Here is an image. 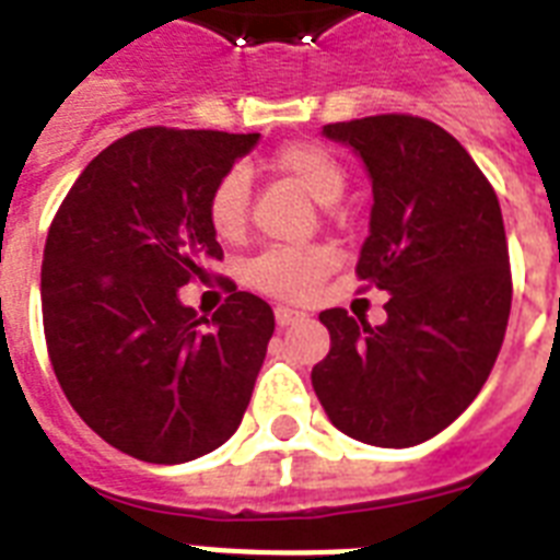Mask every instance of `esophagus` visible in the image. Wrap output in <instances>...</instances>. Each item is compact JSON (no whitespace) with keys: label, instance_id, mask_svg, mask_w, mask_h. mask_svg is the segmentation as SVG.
I'll use <instances>...</instances> for the list:
<instances>
[{"label":"esophagus","instance_id":"34e87169","mask_svg":"<svg viewBox=\"0 0 560 560\" xmlns=\"http://www.w3.org/2000/svg\"><path fill=\"white\" fill-rule=\"evenodd\" d=\"M299 319H305V314L296 311V307H284V305L276 307V323H279L281 328H288V325L299 323Z\"/></svg>","mask_w":560,"mask_h":560}]
</instances>
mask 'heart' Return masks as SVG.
<instances>
[{
  "label": "heart",
  "mask_w": 560,
  "mask_h": 560,
  "mask_svg": "<svg viewBox=\"0 0 560 560\" xmlns=\"http://www.w3.org/2000/svg\"><path fill=\"white\" fill-rule=\"evenodd\" d=\"M272 168L290 177L316 202L340 200L346 188V171L334 153L319 144H288L272 156ZM209 223L220 241H235L244 235L249 218V177L246 171L232 168L214 183L209 194ZM337 267L331 246H279L267 249L246 267V281L253 288L279 299L314 296L323 279Z\"/></svg>",
  "instance_id": "obj_1"
}]
</instances>
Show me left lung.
Masks as SVG:
<instances>
[{
	"mask_svg": "<svg viewBox=\"0 0 560 560\" xmlns=\"http://www.w3.org/2000/svg\"><path fill=\"white\" fill-rule=\"evenodd\" d=\"M372 179L358 276L389 293L386 323L319 314L331 351L311 372L325 416L374 447H412L477 398L503 346L512 276L500 202L470 153L433 121L325 125Z\"/></svg>",
	"mask_w": 560,
	"mask_h": 560,
	"instance_id": "left-lung-1",
	"label": "left lung"
}]
</instances>
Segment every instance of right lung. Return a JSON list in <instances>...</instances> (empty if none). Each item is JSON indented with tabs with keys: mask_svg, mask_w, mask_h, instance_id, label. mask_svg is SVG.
<instances>
[{
	"mask_svg": "<svg viewBox=\"0 0 560 560\" xmlns=\"http://www.w3.org/2000/svg\"><path fill=\"white\" fill-rule=\"evenodd\" d=\"M261 133L144 127L95 156L43 253V328L74 412L153 465L206 456L235 433L276 319L235 290L211 319L179 288L223 258L209 194Z\"/></svg>",
	"mask_w": 560,
	"mask_h": 560,
	"instance_id": "obj_1",
	"label": "right lung"
}]
</instances>
